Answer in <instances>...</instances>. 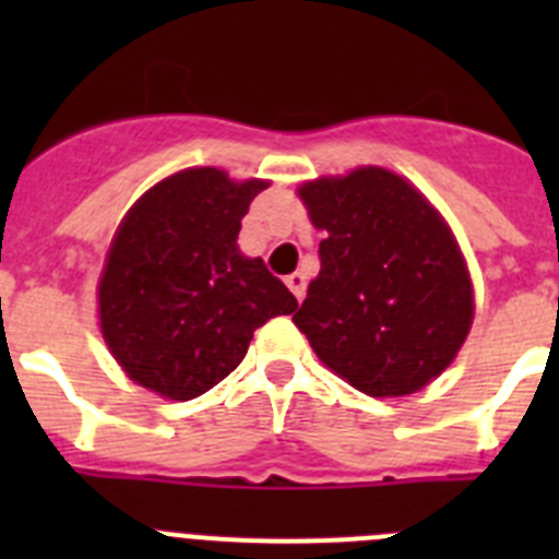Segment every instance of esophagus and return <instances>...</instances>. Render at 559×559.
<instances>
[{
  "label": "esophagus",
  "instance_id": "esophagus-1",
  "mask_svg": "<svg viewBox=\"0 0 559 559\" xmlns=\"http://www.w3.org/2000/svg\"><path fill=\"white\" fill-rule=\"evenodd\" d=\"M285 285H288L290 290H294V296L302 302L305 299V288H308V276L302 274V271H294V274L285 276Z\"/></svg>",
  "mask_w": 559,
  "mask_h": 559
}]
</instances>
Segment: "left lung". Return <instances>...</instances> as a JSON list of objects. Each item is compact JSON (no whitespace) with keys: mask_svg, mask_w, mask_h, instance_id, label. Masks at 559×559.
<instances>
[{"mask_svg":"<svg viewBox=\"0 0 559 559\" xmlns=\"http://www.w3.org/2000/svg\"><path fill=\"white\" fill-rule=\"evenodd\" d=\"M322 269L294 324L324 367L369 397H403L451 367L473 283L445 218L403 176L358 167L305 181Z\"/></svg>","mask_w":559,"mask_h":559,"instance_id":"1","label":"left lung"}]
</instances>
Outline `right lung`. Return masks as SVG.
<instances>
[{
    "instance_id": "add662e5",
    "label": "right lung",
    "mask_w": 559,
    "mask_h": 559,
    "mask_svg": "<svg viewBox=\"0 0 559 559\" xmlns=\"http://www.w3.org/2000/svg\"><path fill=\"white\" fill-rule=\"evenodd\" d=\"M269 181L190 167L153 185L114 235L97 285L100 330L128 378L170 400L210 392L246 358L257 328L296 310L240 221Z\"/></svg>"
}]
</instances>
